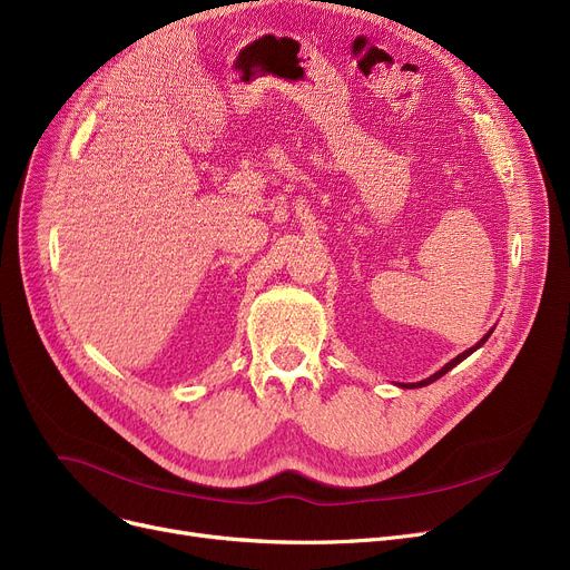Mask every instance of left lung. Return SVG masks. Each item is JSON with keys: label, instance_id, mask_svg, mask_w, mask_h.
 Here are the masks:
<instances>
[{"label": "left lung", "instance_id": "1", "mask_svg": "<svg viewBox=\"0 0 570 570\" xmlns=\"http://www.w3.org/2000/svg\"><path fill=\"white\" fill-rule=\"evenodd\" d=\"M490 335H492V331H490V333H488V335H485V337H483V340H481V342H478V344H475V346H471V348H466V351H464V353H460V355H458V357H453V361H451V363H448V365H443V367H441V370H439V372H436V374H432V376H430V379H423V381H417V383H406V385H402V387H423V385H430V383H432V381H436V379H441V376H443V374H448V372H451V370H453V367H455V365H460V363H462V361H464V357H469V355H471V353H473V351H475V348H481V346H483V344H485V342H488V337H490Z\"/></svg>", "mask_w": 570, "mask_h": 570}]
</instances>
